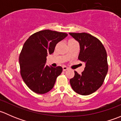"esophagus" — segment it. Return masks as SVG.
<instances>
[{"label": "esophagus", "instance_id": "obj_1", "mask_svg": "<svg viewBox=\"0 0 121 121\" xmlns=\"http://www.w3.org/2000/svg\"><path fill=\"white\" fill-rule=\"evenodd\" d=\"M68 69V68L67 67H66V66H63V71H66L67 69Z\"/></svg>", "mask_w": 121, "mask_h": 121}]
</instances>
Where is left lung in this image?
Segmentation results:
<instances>
[{
  "instance_id": "8db88e82",
  "label": "left lung",
  "mask_w": 121,
  "mask_h": 121,
  "mask_svg": "<svg viewBox=\"0 0 121 121\" xmlns=\"http://www.w3.org/2000/svg\"><path fill=\"white\" fill-rule=\"evenodd\" d=\"M80 43L78 60L85 63L81 74L75 75L69 80L73 90L82 95L95 92L103 84L108 70L107 54L104 46L97 38L86 33H69Z\"/></svg>"
}]
</instances>
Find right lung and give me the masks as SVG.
<instances>
[{"instance_id":"right-lung-1","label":"right lung","mask_w":121,"mask_h":121,"mask_svg":"<svg viewBox=\"0 0 121 121\" xmlns=\"http://www.w3.org/2000/svg\"><path fill=\"white\" fill-rule=\"evenodd\" d=\"M67 34L44 30L33 34L26 41L19 56L20 74L32 91L43 94L50 91L63 68L46 65V57L52 54L56 44Z\"/></svg>"}]
</instances>
